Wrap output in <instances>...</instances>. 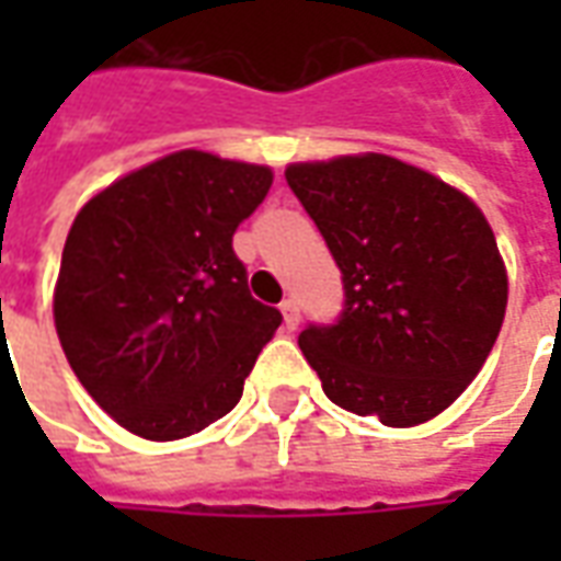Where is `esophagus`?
<instances>
[{
	"label": "esophagus",
	"mask_w": 561,
	"mask_h": 561,
	"mask_svg": "<svg viewBox=\"0 0 561 561\" xmlns=\"http://www.w3.org/2000/svg\"><path fill=\"white\" fill-rule=\"evenodd\" d=\"M282 321H285V330L291 333V330H297V324H300V306H297V300H282Z\"/></svg>",
	"instance_id": "1"
}]
</instances>
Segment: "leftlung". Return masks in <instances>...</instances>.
Masks as SVG:
<instances>
[{
    "mask_svg": "<svg viewBox=\"0 0 561 561\" xmlns=\"http://www.w3.org/2000/svg\"><path fill=\"white\" fill-rule=\"evenodd\" d=\"M285 180L342 270L345 309L300 352L345 412L385 426L433 421L490 357L507 270L481 207L385 152L294 161Z\"/></svg>",
    "mask_w": 561,
    "mask_h": 561,
    "instance_id": "left-lung-1",
    "label": "left lung"
}]
</instances>
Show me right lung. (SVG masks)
<instances>
[{"label": "right lung", "instance_id": "obj_1", "mask_svg": "<svg viewBox=\"0 0 561 561\" xmlns=\"http://www.w3.org/2000/svg\"><path fill=\"white\" fill-rule=\"evenodd\" d=\"M267 164L180 149L92 195L66 237L54 324L78 381L128 433L176 442L231 412L279 309L252 300L237 225Z\"/></svg>", "mask_w": 561, "mask_h": 561}]
</instances>
